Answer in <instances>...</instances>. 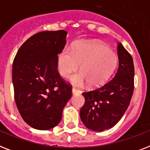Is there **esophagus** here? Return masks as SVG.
Here are the masks:
<instances>
[{"mask_svg": "<svg viewBox=\"0 0 150 150\" xmlns=\"http://www.w3.org/2000/svg\"><path fill=\"white\" fill-rule=\"evenodd\" d=\"M80 91L79 90V89H77L76 88H75V87H73L72 88V93L73 94H77V93H79Z\"/></svg>", "mask_w": 150, "mask_h": 150, "instance_id": "1", "label": "esophagus"}]
</instances>
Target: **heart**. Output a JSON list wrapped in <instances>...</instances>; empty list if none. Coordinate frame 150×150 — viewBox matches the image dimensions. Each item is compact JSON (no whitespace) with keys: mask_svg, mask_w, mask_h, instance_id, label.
<instances>
[{"mask_svg":"<svg viewBox=\"0 0 150 150\" xmlns=\"http://www.w3.org/2000/svg\"><path fill=\"white\" fill-rule=\"evenodd\" d=\"M117 57L113 50L103 43L81 42L75 44L72 50L64 48L57 57V68L60 75L68 78L80 65L81 72L73 75L71 82L82 86L89 83L91 87L103 85L114 71Z\"/></svg>","mask_w":150,"mask_h":150,"instance_id":"obj_1","label":"heart"}]
</instances>
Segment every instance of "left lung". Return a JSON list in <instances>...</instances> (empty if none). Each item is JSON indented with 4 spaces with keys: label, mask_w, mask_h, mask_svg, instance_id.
Instances as JSON below:
<instances>
[{
    "label": "left lung",
    "mask_w": 150,
    "mask_h": 150,
    "mask_svg": "<svg viewBox=\"0 0 150 150\" xmlns=\"http://www.w3.org/2000/svg\"><path fill=\"white\" fill-rule=\"evenodd\" d=\"M119 66L114 77L99 88L85 91V104L80 117L90 130L102 132L111 128L122 117L134 91L132 57L121 43L117 46Z\"/></svg>",
    "instance_id": "8db88e82"
}]
</instances>
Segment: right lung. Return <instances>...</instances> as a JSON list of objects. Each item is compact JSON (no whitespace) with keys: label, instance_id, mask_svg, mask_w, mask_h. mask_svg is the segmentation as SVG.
Listing matches in <instances>:
<instances>
[{"label":"right lung","instance_id":"1","mask_svg":"<svg viewBox=\"0 0 150 150\" xmlns=\"http://www.w3.org/2000/svg\"><path fill=\"white\" fill-rule=\"evenodd\" d=\"M67 32L43 31L29 38L18 50L12 66L14 96L22 119L38 130L58 125L72 95V86L57 70V57Z\"/></svg>","mask_w":150,"mask_h":150}]
</instances>
